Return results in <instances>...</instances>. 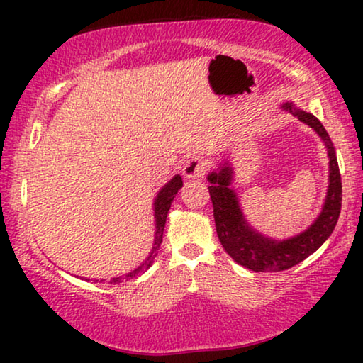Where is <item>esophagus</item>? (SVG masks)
<instances>
[{"label": "esophagus", "mask_w": 363, "mask_h": 363, "mask_svg": "<svg viewBox=\"0 0 363 363\" xmlns=\"http://www.w3.org/2000/svg\"><path fill=\"white\" fill-rule=\"evenodd\" d=\"M206 168H208V163H206L205 158L194 157V158L187 160V163L184 164L182 173H184V176L187 177V179H195V177L205 176Z\"/></svg>", "instance_id": "esophagus-1"}]
</instances>
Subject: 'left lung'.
<instances>
[{
	"label": "left lung",
	"mask_w": 363,
	"mask_h": 363,
	"mask_svg": "<svg viewBox=\"0 0 363 363\" xmlns=\"http://www.w3.org/2000/svg\"><path fill=\"white\" fill-rule=\"evenodd\" d=\"M284 108L290 110L294 116H298V120L314 128L328 149L330 186L327 200H325L320 216L309 229L285 242L269 240L251 230L250 225L245 223L240 208H238L237 196L229 187L230 168L224 167L219 173L214 171L208 176V181L211 182L208 190H210L213 201V214L219 240L233 261L255 270V272H280V270H286L304 261L307 256L320 248L323 242L331 235L341 213V173L328 133L312 113L296 108L290 102L284 104Z\"/></svg>",
	"instance_id": "obj_1"
}]
</instances>
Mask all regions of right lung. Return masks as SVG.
<instances>
[{
	"instance_id": "obj_1",
	"label": "right lung",
	"mask_w": 363,
	"mask_h": 363,
	"mask_svg": "<svg viewBox=\"0 0 363 363\" xmlns=\"http://www.w3.org/2000/svg\"><path fill=\"white\" fill-rule=\"evenodd\" d=\"M181 187H182L181 176H174L173 179H171L167 184V186H164L162 190H160V194H158L157 200H155V220H157L155 243H153L152 253L149 255V257H147L145 262L143 264V266H139L136 270H133V272L125 275V277L112 279V280L108 281V284H121V281H125V280H131L134 277H138L139 274H143L147 267H150V264L153 262V257L157 256V250L160 248V245H162V242H163V230H164V224H167V216H168V211H169V208H171V201L174 200L177 190H179ZM86 280H88V279H86Z\"/></svg>"
}]
</instances>
